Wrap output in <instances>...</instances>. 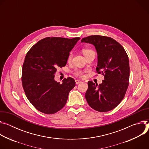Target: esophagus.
Wrapping results in <instances>:
<instances>
[{
  "instance_id": "obj_1",
  "label": "esophagus",
  "mask_w": 149,
  "mask_h": 149,
  "mask_svg": "<svg viewBox=\"0 0 149 149\" xmlns=\"http://www.w3.org/2000/svg\"><path fill=\"white\" fill-rule=\"evenodd\" d=\"M75 81H76V84L77 85H78V84H80L81 82V81H80V80H75Z\"/></svg>"
}]
</instances>
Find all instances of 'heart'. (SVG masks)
<instances>
[{
  "label": "heart",
  "instance_id": "obj_1",
  "mask_svg": "<svg viewBox=\"0 0 149 149\" xmlns=\"http://www.w3.org/2000/svg\"><path fill=\"white\" fill-rule=\"evenodd\" d=\"M91 53H93V52L92 50H91V49H88V48H84L83 49H82V53H83V54L84 55V56H86L88 54ZM72 58V53H70L68 56V61H70ZM74 74L77 76H79V77H83L84 76V74H83V72L81 71V70H76L74 72Z\"/></svg>",
  "mask_w": 149,
  "mask_h": 149
}]
</instances>
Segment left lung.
I'll return each instance as SVG.
<instances>
[{"instance_id":"1","label":"left lung","mask_w":149,"mask_h":149,"mask_svg":"<svg viewBox=\"0 0 149 149\" xmlns=\"http://www.w3.org/2000/svg\"><path fill=\"white\" fill-rule=\"evenodd\" d=\"M81 42L94 45L97 55L96 71L104 75L101 84L88 81L86 100L97 111H111L121 102L128 86V56L123 46L110 37L91 36L82 38Z\"/></svg>"}]
</instances>
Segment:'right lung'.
Listing matches in <instances>:
<instances>
[{
  "instance_id": "right-lung-1",
  "label": "right lung",
  "mask_w": 149,
  "mask_h": 149,
  "mask_svg": "<svg viewBox=\"0 0 149 149\" xmlns=\"http://www.w3.org/2000/svg\"><path fill=\"white\" fill-rule=\"evenodd\" d=\"M80 39L45 38L27 53L22 70V86L29 101L39 111L53 114L67 102L75 81L68 77L60 84L54 80V74L57 68L66 65L70 52Z\"/></svg>"
}]
</instances>
